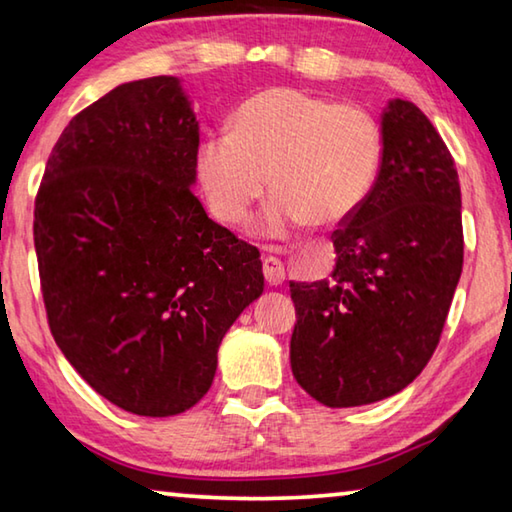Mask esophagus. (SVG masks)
Wrapping results in <instances>:
<instances>
[{"label": "esophagus", "instance_id": "1", "mask_svg": "<svg viewBox=\"0 0 512 512\" xmlns=\"http://www.w3.org/2000/svg\"><path fill=\"white\" fill-rule=\"evenodd\" d=\"M262 271H264L266 282H269L271 287H280L282 282H285V264H282L278 257H264Z\"/></svg>", "mask_w": 512, "mask_h": 512}]
</instances>
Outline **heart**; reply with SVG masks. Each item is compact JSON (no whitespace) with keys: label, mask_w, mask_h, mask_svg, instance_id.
<instances>
[{"label":"heart","mask_w":512,"mask_h":512,"mask_svg":"<svg viewBox=\"0 0 512 512\" xmlns=\"http://www.w3.org/2000/svg\"><path fill=\"white\" fill-rule=\"evenodd\" d=\"M383 136L355 104H335L289 86L248 97L230 132L207 134L196 168L218 221L239 225L264 196H275L262 232L289 237L305 225H337L358 212L376 182Z\"/></svg>","instance_id":"1"}]
</instances>
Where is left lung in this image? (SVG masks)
<instances>
[{
    "instance_id": "left-lung-1",
    "label": "left lung",
    "mask_w": 512,
    "mask_h": 512,
    "mask_svg": "<svg viewBox=\"0 0 512 512\" xmlns=\"http://www.w3.org/2000/svg\"><path fill=\"white\" fill-rule=\"evenodd\" d=\"M369 196L332 232L328 280L289 282L291 371L328 408L383 401L433 358L462 273L460 182L424 111L392 100Z\"/></svg>"
}]
</instances>
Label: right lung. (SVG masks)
<instances>
[{
	"mask_svg": "<svg viewBox=\"0 0 512 512\" xmlns=\"http://www.w3.org/2000/svg\"><path fill=\"white\" fill-rule=\"evenodd\" d=\"M198 120L175 77L113 88L47 159L34 243L47 323L97 394L141 417L180 415L264 291L259 250L191 191Z\"/></svg>",
	"mask_w": 512,
	"mask_h": 512,
	"instance_id": "obj_1",
	"label": "right lung"
}]
</instances>
